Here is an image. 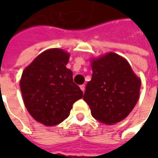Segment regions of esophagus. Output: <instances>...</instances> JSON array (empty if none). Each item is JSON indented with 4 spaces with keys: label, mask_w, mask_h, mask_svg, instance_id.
<instances>
[{
    "label": "esophagus",
    "mask_w": 158,
    "mask_h": 158,
    "mask_svg": "<svg viewBox=\"0 0 158 158\" xmlns=\"http://www.w3.org/2000/svg\"><path fill=\"white\" fill-rule=\"evenodd\" d=\"M80 88H81V89H82V91H84V90H85V85H84V84L80 85Z\"/></svg>",
    "instance_id": "esophagus-1"
}]
</instances>
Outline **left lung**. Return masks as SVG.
Returning <instances> with one entry per match:
<instances>
[{"instance_id":"left-lung-1","label":"left lung","mask_w":158,"mask_h":158,"mask_svg":"<svg viewBox=\"0 0 158 158\" xmlns=\"http://www.w3.org/2000/svg\"><path fill=\"white\" fill-rule=\"evenodd\" d=\"M91 66V80L86 85L83 100L93 118L105 124H115L136 105L141 80L127 60L114 52L93 60Z\"/></svg>"}]
</instances>
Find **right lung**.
<instances>
[{
	"label": "right lung",
	"instance_id": "add662e5",
	"mask_svg": "<svg viewBox=\"0 0 158 158\" xmlns=\"http://www.w3.org/2000/svg\"><path fill=\"white\" fill-rule=\"evenodd\" d=\"M69 54L53 48L40 53L23 70L20 81L28 112L42 124L51 127L69 117L72 106L83 93L66 68Z\"/></svg>",
	"mask_w": 158,
	"mask_h": 158
}]
</instances>
